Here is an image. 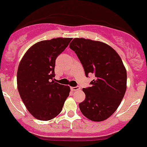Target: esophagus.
Wrapping results in <instances>:
<instances>
[{
  "label": "esophagus",
  "mask_w": 147,
  "mask_h": 147,
  "mask_svg": "<svg viewBox=\"0 0 147 147\" xmlns=\"http://www.w3.org/2000/svg\"><path fill=\"white\" fill-rule=\"evenodd\" d=\"M80 86H76V87H71V90H72V91H76V90H80Z\"/></svg>",
  "instance_id": "34e87169"
}]
</instances>
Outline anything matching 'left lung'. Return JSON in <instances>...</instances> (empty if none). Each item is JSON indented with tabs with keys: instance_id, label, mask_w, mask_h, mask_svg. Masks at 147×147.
Wrapping results in <instances>:
<instances>
[{
	"instance_id": "obj_1",
	"label": "left lung",
	"mask_w": 147,
	"mask_h": 147,
	"mask_svg": "<svg viewBox=\"0 0 147 147\" xmlns=\"http://www.w3.org/2000/svg\"><path fill=\"white\" fill-rule=\"evenodd\" d=\"M80 59L86 77L93 75L91 87L83 88L86 98L79 104L89 120H107L118 108L126 90L127 72L121 58L105 42L75 38L69 44Z\"/></svg>"
}]
</instances>
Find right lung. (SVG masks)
I'll use <instances>...</instances> for the list:
<instances>
[{"label":"right lung","instance_id":"1","mask_svg":"<svg viewBox=\"0 0 147 147\" xmlns=\"http://www.w3.org/2000/svg\"><path fill=\"white\" fill-rule=\"evenodd\" d=\"M72 38H53L37 42L22 59L17 70V88L30 113L40 120H50L61 112L70 88L54 81L57 57Z\"/></svg>","mask_w":147,"mask_h":147}]
</instances>
